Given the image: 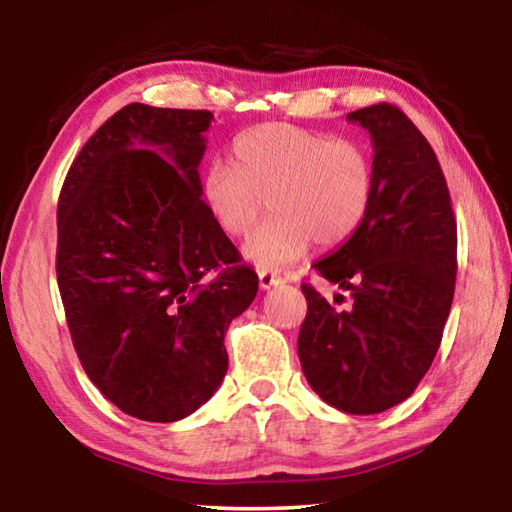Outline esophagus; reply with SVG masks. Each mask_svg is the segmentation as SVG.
<instances>
[{"mask_svg": "<svg viewBox=\"0 0 512 512\" xmlns=\"http://www.w3.org/2000/svg\"><path fill=\"white\" fill-rule=\"evenodd\" d=\"M282 275L275 273V271H268V268H262L259 271V287H262L264 291L271 289V287H277V284H282Z\"/></svg>", "mask_w": 512, "mask_h": 512, "instance_id": "34e87169", "label": "esophagus"}]
</instances>
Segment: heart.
Masks as SVG:
<instances>
[{"mask_svg":"<svg viewBox=\"0 0 512 512\" xmlns=\"http://www.w3.org/2000/svg\"><path fill=\"white\" fill-rule=\"evenodd\" d=\"M375 196L368 146L291 124H262L232 142V164L214 160L201 178V201L216 228L246 237L264 212L273 216L244 244L259 268L296 262L311 244L332 248L361 228Z\"/></svg>","mask_w":512,"mask_h":512,"instance_id":"obj_1","label":"heart"}]
</instances>
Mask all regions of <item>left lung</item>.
Segmentation results:
<instances>
[{
	"mask_svg": "<svg viewBox=\"0 0 512 512\" xmlns=\"http://www.w3.org/2000/svg\"><path fill=\"white\" fill-rule=\"evenodd\" d=\"M348 121L370 133L375 196L361 228L311 266L350 291L352 307L302 284L298 357L320 400L372 415L404 402L436 357L454 300L456 219L436 153L400 108L377 103Z\"/></svg>",
	"mask_w": 512,
	"mask_h": 512,
	"instance_id": "1",
	"label": "left lung"
}]
</instances>
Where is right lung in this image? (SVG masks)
<instances>
[{"instance_id":"right-lung-1","label":"right lung","mask_w":512,"mask_h":512,"mask_svg":"<svg viewBox=\"0 0 512 512\" xmlns=\"http://www.w3.org/2000/svg\"><path fill=\"white\" fill-rule=\"evenodd\" d=\"M212 119L128 103L60 189L56 275L74 350L137 420L176 422L210 400L228 372L225 332L257 296L255 271L201 201Z\"/></svg>"}]
</instances>
